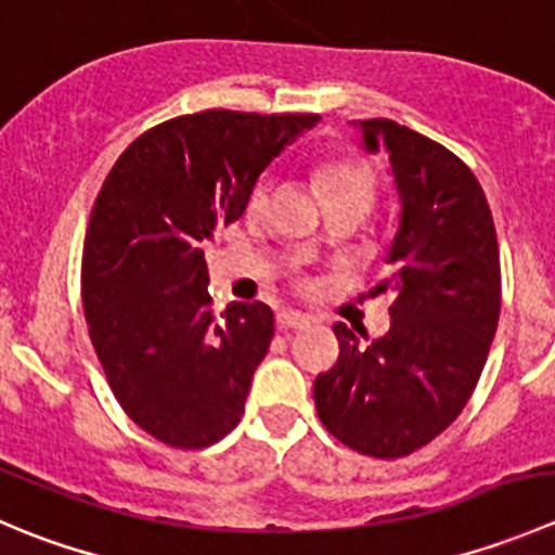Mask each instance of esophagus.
Masks as SVG:
<instances>
[{
  "instance_id": "obj_1",
  "label": "esophagus",
  "mask_w": 555,
  "mask_h": 555,
  "mask_svg": "<svg viewBox=\"0 0 555 555\" xmlns=\"http://www.w3.org/2000/svg\"><path fill=\"white\" fill-rule=\"evenodd\" d=\"M276 322H279V327H282V331H300V327L311 325V317L298 314V311H282Z\"/></svg>"
}]
</instances>
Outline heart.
<instances>
[{"instance_id": "obj_1", "label": "heart", "mask_w": 555, "mask_h": 555, "mask_svg": "<svg viewBox=\"0 0 555 555\" xmlns=\"http://www.w3.org/2000/svg\"><path fill=\"white\" fill-rule=\"evenodd\" d=\"M317 184H320L325 201H338V197H358L371 206L374 201V176L365 168L363 163L354 159H325L317 168ZM271 197V181L262 179L251 190L249 197V211H262Z\"/></svg>"}]
</instances>
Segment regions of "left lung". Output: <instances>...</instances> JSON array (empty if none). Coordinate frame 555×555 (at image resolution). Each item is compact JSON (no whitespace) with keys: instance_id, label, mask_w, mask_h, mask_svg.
I'll list each match as a JSON object with an SVG mask.
<instances>
[{"instance_id":"8db88e82","label":"left lung","mask_w":555,"mask_h":555,"mask_svg":"<svg viewBox=\"0 0 555 555\" xmlns=\"http://www.w3.org/2000/svg\"><path fill=\"white\" fill-rule=\"evenodd\" d=\"M363 146L390 157L398 230L390 331L360 347L338 322L336 365L314 382L322 426L371 459H403L444 431L475 392L502 306L499 244L486 192L437 141L390 118L360 121ZM365 338L363 331H358Z\"/></svg>"}]
</instances>
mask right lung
Listing matches in <instances>:
<instances>
[{
  "label": "right lung",
  "mask_w": 555,
  "mask_h": 555,
  "mask_svg": "<svg viewBox=\"0 0 555 555\" xmlns=\"http://www.w3.org/2000/svg\"><path fill=\"white\" fill-rule=\"evenodd\" d=\"M314 113L203 111L143 132L107 173L83 244V309L113 396L159 442L201 450L238 426L273 311L214 314L203 241Z\"/></svg>",
  "instance_id": "right-lung-1"
}]
</instances>
